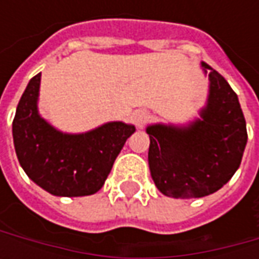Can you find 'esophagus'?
<instances>
[{"label": "esophagus", "instance_id": "obj_1", "mask_svg": "<svg viewBox=\"0 0 259 259\" xmlns=\"http://www.w3.org/2000/svg\"><path fill=\"white\" fill-rule=\"evenodd\" d=\"M148 118H150V115L147 111H137L134 114V121L138 126H143L148 121Z\"/></svg>", "mask_w": 259, "mask_h": 259}]
</instances>
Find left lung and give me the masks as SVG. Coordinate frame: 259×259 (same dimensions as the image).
I'll list each match as a JSON object with an SVG mask.
<instances>
[{
    "mask_svg": "<svg viewBox=\"0 0 259 259\" xmlns=\"http://www.w3.org/2000/svg\"><path fill=\"white\" fill-rule=\"evenodd\" d=\"M202 65L209 69L210 77L209 102L202 119L189 128H147L151 177L161 193L174 199L203 197L224 187L241 164L248 140L234 89L214 69Z\"/></svg>",
    "mask_w": 259,
    "mask_h": 259,
    "instance_id": "1",
    "label": "left lung"
}]
</instances>
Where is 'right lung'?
Instances as JSON below:
<instances>
[{
  "label": "right lung",
  "instance_id": "right-lung-1",
  "mask_svg": "<svg viewBox=\"0 0 259 259\" xmlns=\"http://www.w3.org/2000/svg\"><path fill=\"white\" fill-rule=\"evenodd\" d=\"M40 75L31 77L15 111L13 137L18 161L34 183L55 196L96 193L135 128L109 122L80 135L56 131L37 114Z\"/></svg>",
  "mask_w": 259,
  "mask_h": 259
}]
</instances>
